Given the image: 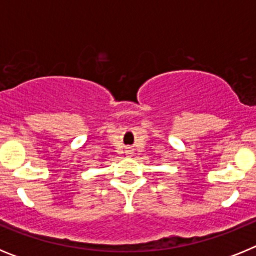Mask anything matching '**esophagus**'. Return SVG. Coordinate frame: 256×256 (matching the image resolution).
Instances as JSON below:
<instances>
[{"label": "esophagus", "mask_w": 256, "mask_h": 256, "mask_svg": "<svg viewBox=\"0 0 256 256\" xmlns=\"http://www.w3.org/2000/svg\"><path fill=\"white\" fill-rule=\"evenodd\" d=\"M126 155H132V151L126 150Z\"/></svg>", "instance_id": "esophagus-1"}]
</instances>
